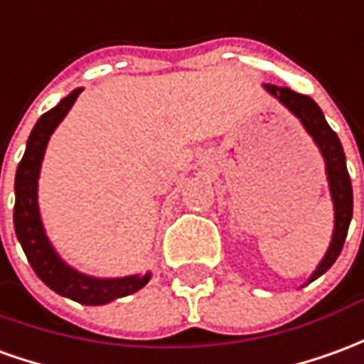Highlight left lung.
Listing matches in <instances>:
<instances>
[{"label":"left lung","instance_id":"1","mask_svg":"<svg viewBox=\"0 0 364 364\" xmlns=\"http://www.w3.org/2000/svg\"><path fill=\"white\" fill-rule=\"evenodd\" d=\"M264 90L296 116L304 129L311 136L325 161V175H327L329 195L333 200V235L327 252L317 264L314 274L307 278L306 284H311L314 279L323 276L339 258L345 238H347L350 218H353V187H350L349 171H347L345 151L337 134L329 128V124L325 120L321 108L309 96L297 94L289 88H278L274 85H264Z\"/></svg>","mask_w":364,"mask_h":364}]
</instances>
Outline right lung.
Segmentation results:
<instances>
[{"label": "right lung", "mask_w": 364, "mask_h": 364, "mask_svg": "<svg viewBox=\"0 0 364 364\" xmlns=\"http://www.w3.org/2000/svg\"><path fill=\"white\" fill-rule=\"evenodd\" d=\"M80 92L82 88H75L53 110L43 114L31 129L21 164L17 165L15 173L14 225L23 252L45 286L57 291L58 296L82 306H106L118 297L139 291L151 279V272L124 278H96L78 272L63 260L50 244L39 210V175L47 144Z\"/></svg>", "instance_id": "1"}]
</instances>
